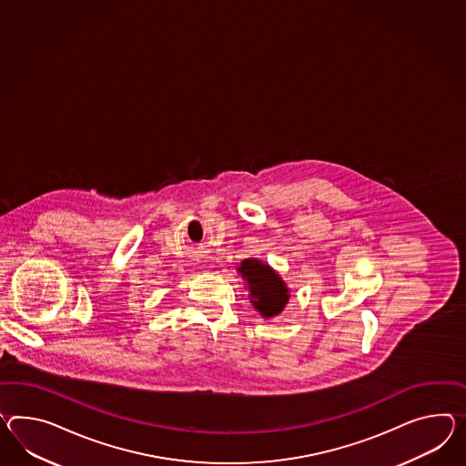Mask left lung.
Returning <instances> with one entry per match:
<instances>
[{"mask_svg": "<svg viewBox=\"0 0 466 466\" xmlns=\"http://www.w3.org/2000/svg\"><path fill=\"white\" fill-rule=\"evenodd\" d=\"M238 273L248 283L250 303L261 317L273 318L283 311L289 299V289L269 264L249 258L240 262Z\"/></svg>", "mask_w": 466, "mask_h": 466, "instance_id": "obj_1", "label": "left lung"}]
</instances>
